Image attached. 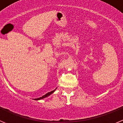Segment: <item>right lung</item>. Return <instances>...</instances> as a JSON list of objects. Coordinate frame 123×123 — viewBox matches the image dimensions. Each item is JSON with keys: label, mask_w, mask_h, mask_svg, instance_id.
<instances>
[{"label": "right lung", "mask_w": 123, "mask_h": 123, "mask_svg": "<svg viewBox=\"0 0 123 123\" xmlns=\"http://www.w3.org/2000/svg\"><path fill=\"white\" fill-rule=\"evenodd\" d=\"M56 89H55L54 90H52V91L50 92H48V93H47L46 94V95H43V96H42V97H40V98H37V99H34V100H40V99H43V98H45L48 97V96H49V95H51V94H52L53 93H54V92L55 91V90H56Z\"/></svg>", "instance_id": "1"}]
</instances>
